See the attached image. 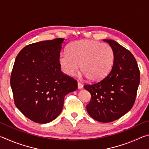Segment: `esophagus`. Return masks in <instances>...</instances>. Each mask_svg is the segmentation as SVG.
<instances>
[{
  "label": "esophagus",
  "instance_id": "1",
  "mask_svg": "<svg viewBox=\"0 0 149 149\" xmlns=\"http://www.w3.org/2000/svg\"><path fill=\"white\" fill-rule=\"evenodd\" d=\"M83 87H84V85H83V84H81L79 82H78L77 83V88H78V89H81Z\"/></svg>",
  "mask_w": 149,
  "mask_h": 149
}]
</instances>
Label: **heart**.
I'll list each match as a JSON object with an SVG mask.
<instances>
[{
  "label": "heart",
  "mask_w": 149,
  "mask_h": 149,
  "mask_svg": "<svg viewBox=\"0 0 149 149\" xmlns=\"http://www.w3.org/2000/svg\"><path fill=\"white\" fill-rule=\"evenodd\" d=\"M115 60V52L110 45L95 40L84 39L70 45L68 52H62L58 58L62 71L73 76L81 70L85 77L99 81L109 74Z\"/></svg>",
  "instance_id": "1"
}]
</instances>
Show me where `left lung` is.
<instances>
[{
    "mask_svg": "<svg viewBox=\"0 0 149 149\" xmlns=\"http://www.w3.org/2000/svg\"><path fill=\"white\" fill-rule=\"evenodd\" d=\"M115 52L112 69L107 77L84 88L91 95L87 111L95 120L108 123L119 119L132 109L140 83L137 61L129 50L112 39H103Z\"/></svg>",
    "mask_w": 149,
    "mask_h": 149,
    "instance_id": "left-lung-1",
    "label": "left lung"
}]
</instances>
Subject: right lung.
Segmentation results:
<instances>
[{
  "mask_svg": "<svg viewBox=\"0 0 149 149\" xmlns=\"http://www.w3.org/2000/svg\"><path fill=\"white\" fill-rule=\"evenodd\" d=\"M64 39L29 45L17 54L10 79L14 102L22 114L38 123L58 116L65 96L77 83L61 72L58 58Z\"/></svg>",
  "mask_w": 149,
  "mask_h": 149,
  "instance_id": "add662e5",
  "label": "right lung"
}]
</instances>
